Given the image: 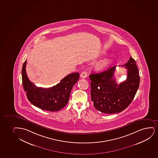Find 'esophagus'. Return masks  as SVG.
I'll list each match as a JSON object with an SVG mask.
<instances>
[{"label":"esophagus","mask_w":158,"mask_h":158,"mask_svg":"<svg viewBox=\"0 0 158 158\" xmlns=\"http://www.w3.org/2000/svg\"><path fill=\"white\" fill-rule=\"evenodd\" d=\"M88 74L87 73L86 71H84V72H82L80 74V77L82 78H86L87 77Z\"/></svg>","instance_id":"1"}]
</instances>
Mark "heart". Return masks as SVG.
<instances>
[{"instance_id":"b5f03b06","label":"heart","mask_w":158,"mask_h":158,"mask_svg":"<svg viewBox=\"0 0 158 158\" xmlns=\"http://www.w3.org/2000/svg\"><path fill=\"white\" fill-rule=\"evenodd\" d=\"M111 63V60L107 58L102 60L97 65V69L98 70H102L106 68Z\"/></svg>"}]
</instances>
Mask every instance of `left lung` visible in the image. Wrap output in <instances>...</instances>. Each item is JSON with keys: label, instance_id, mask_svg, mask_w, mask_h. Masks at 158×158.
I'll return each mask as SVG.
<instances>
[{"label": "left lung", "instance_id": "1", "mask_svg": "<svg viewBox=\"0 0 158 158\" xmlns=\"http://www.w3.org/2000/svg\"><path fill=\"white\" fill-rule=\"evenodd\" d=\"M127 69V78L118 85L114 78L116 66L98 73L90 74L91 99L96 109L113 114L126 109L131 103L139 85L140 77L134 59L131 56L121 66Z\"/></svg>", "mask_w": 158, "mask_h": 158}]
</instances>
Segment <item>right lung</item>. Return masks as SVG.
<instances>
[{"instance_id": "right-lung-1", "label": "right lung", "mask_w": 158, "mask_h": 158, "mask_svg": "<svg viewBox=\"0 0 158 158\" xmlns=\"http://www.w3.org/2000/svg\"><path fill=\"white\" fill-rule=\"evenodd\" d=\"M26 64V60L22 69V85L30 103L43 110L51 112L58 111L64 107L68 103L73 86L79 79V73L69 74L52 87H38L27 77Z\"/></svg>"}]
</instances>
